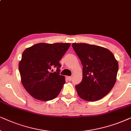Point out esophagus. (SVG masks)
I'll return each instance as SVG.
<instances>
[{
	"mask_svg": "<svg viewBox=\"0 0 131 131\" xmlns=\"http://www.w3.org/2000/svg\"><path fill=\"white\" fill-rule=\"evenodd\" d=\"M67 78L69 81H71V80H72V77H68Z\"/></svg>",
	"mask_w": 131,
	"mask_h": 131,
	"instance_id": "obj_1",
	"label": "esophagus"
}]
</instances>
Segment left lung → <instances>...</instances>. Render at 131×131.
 Returning a JSON list of instances; mask_svg holds the SVG:
<instances>
[{
    "instance_id": "1",
    "label": "left lung",
    "mask_w": 131,
    "mask_h": 131,
    "mask_svg": "<svg viewBox=\"0 0 131 131\" xmlns=\"http://www.w3.org/2000/svg\"><path fill=\"white\" fill-rule=\"evenodd\" d=\"M83 65V79L76 85L81 99L95 101L107 95L116 81L118 64L107 48L84 43L72 44Z\"/></svg>"
}]
</instances>
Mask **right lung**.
<instances>
[{"label":"right lung","mask_w":131,"mask_h":131,"mask_svg":"<svg viewBox=\"0 0 131 131\" xmlns=\"http://www.w3.org/2000/svg\"><path fill=\"white\" fill-rule=\"evenodd\" d=\"M70 45L69 43H39L23 53L19 63L21 79L24 88L34 98L50 101L60 93L65 78L60 75L59 61ZM53 67L57 68L56 72H51Z\"/></svg>","instance_id":"1"}]
</instances>
